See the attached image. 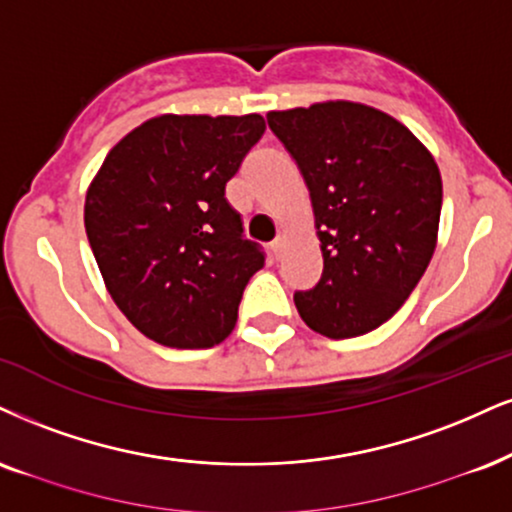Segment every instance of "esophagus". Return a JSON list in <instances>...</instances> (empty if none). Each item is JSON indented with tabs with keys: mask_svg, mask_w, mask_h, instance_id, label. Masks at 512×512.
Instances as JSON below:
<instances>
[{
	"mask_svg": "<svg viewBox=\"0 0 512 512\" xmlns=\"http://www.w3.org/2000/svg\"><path fill=\"white\" fill-rule=\"evenodd\" d=\"M285 244H287V237H285V235H277V237L273 239V244H270V251H273L275 258L282 254V249H285Z\"/></svg>",
	"mask_w": 512,
	"mask_h": 512,
	"instance_id": "1",
	"label": "esophagus"
}]
</instances>
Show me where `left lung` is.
<instances>
[{"mask_svg":"<svg viewBox=\"0 0 512 512\" xmlns=\"http://www.w3.org/2000/svg\"><path fill=\"white\" fill-rule=\"evenodd\" d=\"M311 192L323 277L294 304L311 330L361 337L406 304L430 266L441 216L437 161L406 125L358 102L270 111Z\"/></svg>","mask_w":512,"mask_h":512,"instance_id":"left-lung-1","label":"left lung"}]
</instances>
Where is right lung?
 <instances>
[{
	"label": "right lung",
	"mask_w": 512,
	"mask_h": 512,
	"mask_svg": "<svg viewBox=\"0 0 512 512\" xmlns=\"http://www.w3.org/2000/svg\"><path fill=\"white\" fill-rule=\"evenodd\" d=\"M263 132L258 113H163L128 132L87 187L85 230L104 285L156 344L211 349L235 330L266 256L244 239L225 185Z\"/></svg>",
	"instance_id": "obj_1"
}]
</instances>
